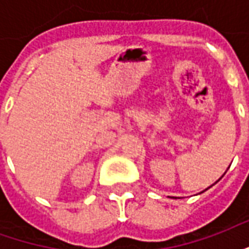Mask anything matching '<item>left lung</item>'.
Listing matches in <instances>:
<instances>
[{
	"label": "left lung",
	"instance_id": "left-lung-1",
	"mask_svg": "<svg viewBox=\"0 0 249 249\" xmlns=\"http://www.w3.org/2000/svg\"><path fill=\"white\" fill-rule=\"evenodd\" d=\"M225 172H227V171H225ZM224 175H225V173H224ZM224 175H223V176H224ZM223 176H221V178H223ZM220 178H219V180H217V181H220ZM217 181H216V183H217ZM216 183H214V184H216ZM214 184H212V185H214ZM212 185H211V187H212ZM211 187H208V188H211ZM208 188H207V189H208ZM207 189H204L203 192H205ZM203 192H201V193H203Z\"/></svg>",
	"mask_w": 249,
	"mask_h": 249
}]
</instances>
